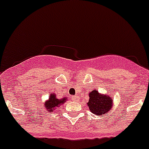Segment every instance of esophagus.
I'll return each instance as SVG.
<instances>
[{"mask_svg":"<svg viewBox=\"0 0 149 149\" xmlns=\"http://www.w3.org/2000/svg\"><path fill=\"white\" fill-rule=\"evenodd\" d=\"M72 98L74 100V101H76V100H77V96L73 95V96H72Z\"/></svg>","mask_w":149,"mask_h":149,"instance_id":"34e87169","label":"esophagus"}]
</instances>
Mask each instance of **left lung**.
I'll return each instance as SVG.
<instances>
[{
    "instance_id": "obj_1",
    "label": "left lung",
    "mask_w": 149,
    "mask_h": 149,
    "mask_svg": "<svg viewBox=\"0 0 149 149\" xmlns=\"http://www.w3.org/2000/svg\"><path fill=\"white\" fill-rule=\"evenodd\" d=\"M89 100L87 103L88 107L93 113L101 116L110 111L113 107V99L104 95L99 94L98 91L94 89L89 93Z\"/></svg>"
}]
</instances>
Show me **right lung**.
<instances>
[{"instance_id": "obj_1", "label": "right lung", "mask_w": 149, "mask_h": 149, "mask_svg": "<svg viewBox=\"0 0 149 149\" xmlns=\"http://www.w3.org/2000/svg\"><path fill=\"white\" fill-rule=\"evenodd\" d=\"M67 100L66 98H63L62 99H58L56 98V95H54V93L51 95L49 96V98H48V101H46L45 102V108L50 112H52L53 110H54L56 109V107H59V105H60V104L65 102Z\"/></svg>"}]
</instances>
